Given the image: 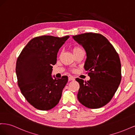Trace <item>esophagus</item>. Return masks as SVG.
Listing matches in <instances>:
<instances>
[{
    "label": "esophagus",
    "instance_id": "1",
    "mask_svg": "<svg viewBox=\"0 0 135 135\" xmlns=\"http://www.w3.org/2000/svg\"><path fill=\"white\" fill-rule=\"evenodd\" d=\"M68 79H69V80H74L75 78L74 76H71V75H69Z\"/></svg>",
    "mask_w": 135,
    "mask_h": 135
}]
</instances>
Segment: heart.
Segmentation results:
<instances>
[{
  "label": "heart",
  "instance_id": "heart-1",
  "mask_svg": "<svg viewBox=\"0 0 135 135\" xmlns=\"http://www.w3.org/2000/svg\"><path fill=\"white\" fill-rule=\"evenodd\" d=\"M81 50H82V49H81L79 47H75L74 48H73V53H74V54H75V53H76V52L79 51Z\"/></svg>",
  "mask_w": 135,
  "mask_h": 135
}]
</instances>
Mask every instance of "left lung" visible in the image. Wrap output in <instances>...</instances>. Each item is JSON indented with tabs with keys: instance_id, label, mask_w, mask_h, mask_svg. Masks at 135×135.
I'll list each match as a JSON object with an SVG mask.
<instances>
[{
	"instance_id": "1",
	"label": "left lung",
	"mask_w": 135,
	"mask_h": 135,
	"mask_svg": "<svg viewBox=\"0 0 135 135\" xmlns=\"http://www.w3.org/2000/svg\"><path fill=\"white\" fill-rule=\"evenodd\" d=\"M73 37L86 51L84 67L90 77L87 81L76 78L80 85L78 99L89 109L103 107L112 100L120 83L119 55L113 45L100 34L87 32Z\"/></svg>"
}]
</instances>
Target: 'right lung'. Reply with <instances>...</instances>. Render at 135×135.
<instances>
[{
	"label": "right lung",
	"instance_id": "obj_1",
	"mask_svg": "<svg viewBox=\"0 0 135 135\" xmlns=\"http://www.w3.org/2000/svg\"><path fill=\"white\" fill-rule=\"evenodd\" d=\"M69 36H37L23 48L16 61L18 85L23 96L35 108L48 110L58 104L68 77L53 78L52 65Z\"/></svg>",
	"mask_w": 135,
	"mask_h": 135
}]
</instances>
